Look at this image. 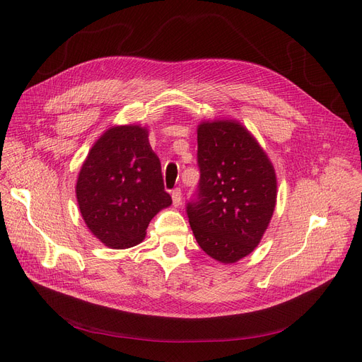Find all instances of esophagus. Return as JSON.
<instances>
[{
  "label": "esophagus",
  "mask_w": 362,
  "mask_h": 362,
  "mask_svg": "<svg viewBox=\"0 0 362 362\" xmlns=\"http://www.w3.org/2000/svg\"><path fill=\"white\" fill-rule=\"evenodd\" d=\"M171 199H173V205H175V206H179V205H180V201H182V192H180V189H175V191L171 192Z\"/></svg>",
  "instance_id": "esophagus-1"
}]
</instances>
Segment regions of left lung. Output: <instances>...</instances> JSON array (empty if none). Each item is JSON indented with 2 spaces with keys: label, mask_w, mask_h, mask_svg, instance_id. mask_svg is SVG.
Masks as SVG:
<instances>
[{
  "label": "left lung",
  "mask_w": 362,
  "mask_h": 362,
  "mask_svg": "<svg viewBox=\"0 0 362 362\" xmlns=\"http://www.w3.org/2000/svg\"><path fill=\"white\" fill-rule=\"evenodd\" d=\"M198 198L187 217L201 250L223 264L250 255L277 201L273 163L252 133L233 119L198 124Z\"/></svg>",
  "instance_id": "8db88e82"
}]
</instances>
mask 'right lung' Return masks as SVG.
<instances>
[{"label":"right lung","instance_id":"add662e5","mask_svg":"<svg viewBox=\"0 0 362 362\" xmlns=\"http://www.w3.org/2000/svg\"><path fill=\"white\" fill-rule=\"evenodd\" d=\"M141 124H116L95 141L76 182V198L90 233L111 250L132 248L171 197L161 164Z\"/></svg>","mask_w":362,"mask_h":362}]
</instances>
